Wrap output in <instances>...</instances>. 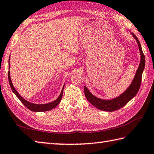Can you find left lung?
<instances>
[{
  "label": "left lung",
  "mask_w": 154,
  "mask_h": 154,
  "mask_svg": "<svg viewBox=\"0 0 154 154\" xmlns=\"http://www.w3.org/2000/svg\"><path fill=\"white\" fill-rule=\"evenodd\" d=\"M131 34L136 40L138 45L140 54V62L138 69L136 70L134 77L128 87L122 94L115 98L111 99H103L94 96L90 92L86 86L84 87V92L87 99L91 104H93L98 109L107 111V112H112V111L119 110L124 105H126L138 92L142 81V73L145 67V56L143 54L141 44H140L138 38L134 34L131 33Z\"/></svg>",
  "instance_id": "8db88e82"
}]
</instances>
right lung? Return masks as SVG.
<instances>
[{
	"label": "right lung",
	"instance_id": "obj_1",
	"mask_svg": "<svg viewBox=\"0 0 154 154\" xmlns=\"http://www.w3.org/2000/svg\"><path fill=\"white\" fill-rule=\"evenodd\" d=\"M10 57H11V56L9 57V60H9L8 61V64H9L8 69H10ZM8 81H9L10 86H11L12 92L15 94V95L18 97V99L21 101L22 103L24 104L26 107H27L29 110L33 111V112H45V111L50 110L51 109H54L55 107H56L58 104H60V101L62 99L63 89H64V86H65V84H64L63 86V88H62V90L61 91L60 96L57 97V99H55V100L52 101V102H51V103H46V104H35V103H32L31 102H29V101L26 100L18 93V91H16V89H15L14 85H13V84H12L11 78V73H10V71H8Z\"/></svg>",
	"mask_w": 154,
	"mask_h": 154
}]
</instances>
